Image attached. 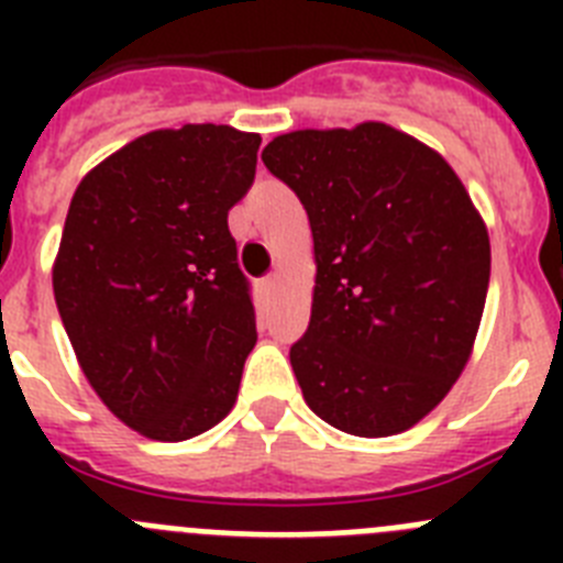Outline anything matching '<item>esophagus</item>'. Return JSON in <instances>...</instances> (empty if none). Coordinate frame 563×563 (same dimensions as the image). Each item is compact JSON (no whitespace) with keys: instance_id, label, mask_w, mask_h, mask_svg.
I'll return each mask as SVG.
<instances>
[{"instance_id":"1","label":"esophagus","mask_w":563,"mask_h":563,"mask_svg":"<svg viewBox=\"0 0 563 563\" xmlns=\"http://www.w3.org/2000/svg\"><path fill=\"white\" fill-rule=\"evenodd\" d=\"M276 287H278V276H267L265 282H262V290L265 292H276Z\"/></svg>"}]
</instances>
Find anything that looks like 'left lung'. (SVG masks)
Listing matches in <instances>:
<instances>
[{
  "label": "left lung",
  "instance_id": "obj_1",
  "mask_svg": "<svg viewBox=\"0 0 563 563\" xmlns=\"http://www.w3.org/2000/svg\"><path fill=\"white\" fill-rule=\"evenodd\" d=\"M265 166L310 217L316 287L290 363L338 431L391 437L465 369L490 282V239L440 152L380 121L273 137Z\"/></svg>",
  "mask_w": 563,
  "mask_h": 563
}]
</instances>
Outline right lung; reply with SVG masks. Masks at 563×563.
<instances>
[{"label":"right lung","mask_w":563,"mask_h":563,"mask_svg":"<svg viewBox=\"0 0 563 563\" xmlns=\"http://www.w3.org/2000/svg\"><path fill=\"white\" fill-rule=\"evenodd\" d=\"M262 137L217 123L141 134L78 183L53 292L103 406L148 440L180 442L233 409L256 343L228 211Z\"/></svg>","instance_id":"obj_1"}]
</instances>
